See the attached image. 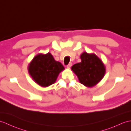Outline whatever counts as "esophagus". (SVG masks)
Returning <instances> with one entry per match:
<instances>
[{
	"label": "esophagus",
	"mask_w": 131,
	"mask_h": 131,
	"mask_svg": "<svg viewBox=\"0 0 131 131\" xmlns=\"http://www.w3.org/2000/svg\"><path fill=\"white\" fill-rule=\"evenodd\" d=\"M71 66H72V63L71 62H70L69 64L67 65V67H68V68H71Z\"/></svg>",
	"instance_id": "obj_1"
}]
</instances>
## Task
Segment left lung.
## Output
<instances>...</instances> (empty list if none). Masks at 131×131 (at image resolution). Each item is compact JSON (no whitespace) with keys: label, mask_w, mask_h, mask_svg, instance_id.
<instances>
[{"label":"left lung","mask_w":131,"mask_h":131,"mask_svg":"<svg viewBox=\"0 0 131 131\" xmlns=\"http://www.w3.org/2000/svg\"><path fill=\"white\" fill-rule=\"evenodd\" d=\"M81 61L74 64L71 70L77 75L80 83L87 87H93L100 81L105 72V66L95 54L84 52Z\"/></svg>","instance_id":"left-lung-1"}]
</instances>
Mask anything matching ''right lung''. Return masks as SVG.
Wrapping results in <instances>:
<instances>
[{
    "mask_svg": "<svg viewBox=\"0 0 131 131\" xmlns=\"http://www.w3.org/2000/svg\"><path fill=\"white\" fill-rule=\"evenodd\" d=\"M61 63L54 60L48 52L36 55L28 66V72L39 85L47 87L54 83L59 73L64 70Z\"/></svg>",
    "mask_w": 131,
    "mask_h": 131,
    "instance_id": "add662e5",
    "label": "right lung"
}]
</instances>
